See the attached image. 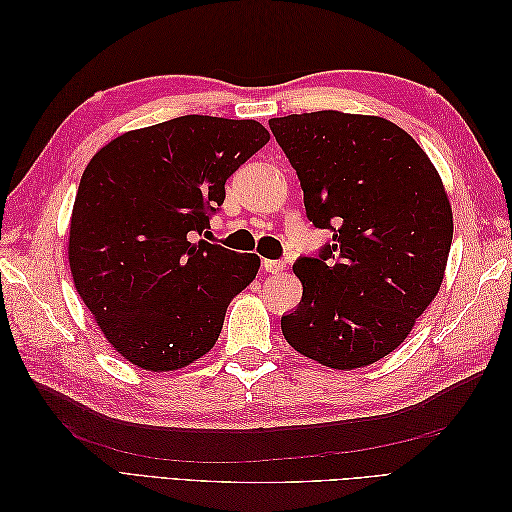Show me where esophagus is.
Instances as JSON below:
<instances>
[{"mask_svg": "<svg viewBox=\"0 0 512 512\" xmlns=\"http://www.w3.org/2000/svg\"><path fill=\"white\" fill-rule=\"evenodd\" d=\"M284 267L286 265L282 260H262V271H267V273H282Z\"/></svg>", "mask_w": 512, "mask_h": 512, "instance_id": "1", "label": "esophagus"}]
</instances>
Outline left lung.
<instances>
[{
  "instance_id": "1",
  "label": "left lung",
  "mask_w": 512,
  "mask_h": 512,
  "mask_svg": "<svg viewBox=\"0 0 512 512\" xmlns=\"http://www.w3.org/2000/svg\"><path fill=\"white\" fill-rule=\"evenodd\" d=\"M269 128L297 170L307 220L333 232L292 265L303 297L282 316L286 342L333 369L376 363L442 284L453 213L438 170L382 117L318 111Z\"/></svg>"
}]
</instances>
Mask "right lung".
Wrapping results in <instances>:
<instances>
[{
    "label": "right lung",
    "instance_id": "add662e5",
    "mask_svg": "<svg viewBox=\"0 0 512 512\" xmlns=\"http://www.w3.org/2000/svg\"><path fill=\"white\" fill-rule=\"evenodd\" d=\"M252 119L183 115L117 136L87 164L70 222V269L113 348L173 371L218 342L260 258L205 239L226 179L269 143Z\"/></svg>",
    "mask_w": 512,
    "mask_h": 512
}]
</instances>
